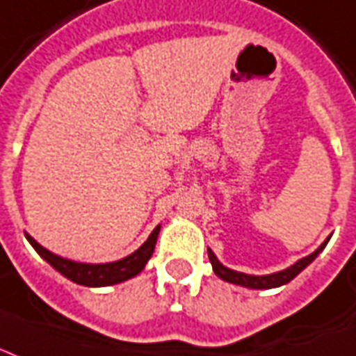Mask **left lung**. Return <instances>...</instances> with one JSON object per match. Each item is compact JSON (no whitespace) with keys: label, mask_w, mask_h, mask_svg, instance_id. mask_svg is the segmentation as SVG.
I'll return each mask as SVG.
<instances>
[{"label":"left lung","mask_w":356,"mask_h":356,"mask_svg":"<svg viewBox=\"0 0 356 356\" xmlns=\"http://www.w3.org/2000/svg\"><path fill=\"white\" fill-rule=\"evenodd\" d=\"M327 243H329V238H327V241H325V243H323L316 252H314V254L302 257V259H298V261L295 263V265H291V267L284 268V270H280V273H273V275H263V276L244 275V273H237V270H233V268L224 267V265L216 259L213 250H207V252H209V261H211V265H213L214 275L218 276V278H222V280L229 282V284H237V286H243V287H250V289H273V287H280L284 286V284H287V282H291L293 278L300 273V270H305V268L308 267L314 259H316L317 254L327 246Z\"/></svg>","instance_id":"1"}]
</instances>
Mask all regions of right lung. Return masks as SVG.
Instances as JSON below:
<instances>
[{"instance_id":"right-lung-1","label":"right lung","mask_w":356,"mask_h":356,"mask_svg":"<svg viewBox=\"0 0 356 356\" xmlns=\"http://www.w3.org/2000/svg\"><path fill=\"white\" fill-rule=\"evenodd\" d=\"M160 226H156L153 229V233L149 235V238L145 243L138 248L136 252H132L130 256L119 259V261L112 263H78L70 261L67 257L56 256L51 254L50 250H46L44 246H40L37 241H35L31 235H26L27 241L31 243L37 254H39L42 259L50 263L51 267L59 270L65 278L80 284V286L88 287H104V286H113V284H121V282L129 280V278H134L136 275H140L145 267V263L151 259L154 252V244H156V238H159Z\"/></svg>"}]
</instances>
